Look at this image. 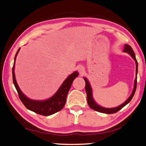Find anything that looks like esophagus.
Segmentation results:
<instances>
[{
    "mask_svg": "<svg viewBox=\"0 0 146 146\" xmlns=\"http://www.w3.org/2000/svg\"><path fill=\"white\" fill-rule=\"evenodd\" d=\"M84 70H85L84 68L82 66H80L78 68V72H79V73L80 74V75H82V74L84 73Z\"/></svg>",
    "mask_w": 146,
    "mask_h": 146,
    "instance_id": "obj_1",
    "label": "esophagus"
}]
</instances>
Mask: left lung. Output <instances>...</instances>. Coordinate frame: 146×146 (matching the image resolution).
<instances>
[{
    "label": "left lung",
    "mask_w": 146,
    "mask_h": 146,
    "mask_svg": "<svg viewBox=\"0 0 146 146\" xmlns=\"http://www.w3.org/2000/svg\"><path fill=\"white\" fill-rule=\"evenodd\" d=\"M123 51L124 52H127L129 55L132 56V58L134 59L135 62H136V74L137 75V73H138V62L137 59H136L135 57V55L134 51H133V49L128 44H125V48L123 49ZM86 82V86H85V90H86V92L87 93V100H88V105L90 107L93 109V110L97 111L100 112V113H106V114H113V113H115L118 112V111H120L121 109L123 108L125 105H127L128 103H129L134 96L135 93V91L136 89H137V78L135 79V84H134V89H133V91L132 92V94L131 95L129 98L125 101V102L123 104L120 105L118 106V107L115 108H105L103 107H101V106H98V104L95 103V101H94L93 98L92 97V89H91V86L89 84V82L88 81L87 79L86 78H84Z\"/></svg>",
    "instance_id": "1"
}]
</instances>
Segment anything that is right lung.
Masks as SVG:
<instances>
[{"instance_id": "add662e5", "label": "right lung", "mask_w": 146, "mask_h": 146, "mask_svg": "<svg viewBox=\"0 0 146 146\" xmlns=\"http://www.w3.org/2000/svg\"><path fill=\"white\" fill-rule=\"evenodd\" d=\"M20 48L18 49L17 52L15 56V60L12 69V75H13V81L15 87L18 93L19 97L23 104L28 110L32 111L35 113H37L43 116H49L53 115L54 113L60 111L64 108L66 104V97H67L69 90L72 84L73 81L78 75V72H74L66 79L62 85L60 86L57 92L52 97L49 99L44 101H36L32 100L29 98H27L22 91L20 90L19 86L17 84L15 76L14 73L15 68V61L17 53H19Z\"/></svg>"}]
</instances>
